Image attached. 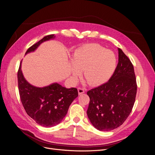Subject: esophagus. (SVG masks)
Masks as SVG:
<instances>
[{"label": "esophagus", "mask_w": 155, "mask_h": 155, "mask_svg": "<svg viewBox=\"0 0 155 155\" xmlns=\"http://www.w3.org/2000/svg\"><path fill=\"white\" fill-rule=\"evenodd\" d=\"M78 90L79 94H83L84 93V89H83V88L78 87Z\"/></svg>", "instance_id": "esophagus-1"}]
</instances>
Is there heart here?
Here are the masks:
<instances>
[{"instance_id":"heart-1","label":"heart","mask_w":155,"mask_h":155,"mask_svg":"<svg viewBox=\"0 0 155 155\" xmlns=\"http://www.w3.org/2000/svg\"><path fill=\"white\" fill-rule=\"evenodd\" d=\"M72 78L76 80L82 71L86 83L93 86L105 83L112 78L117 66L114 51L106 50L97 43L86 44L76 49L72 54Z\"/></svg>"}]
</instances>
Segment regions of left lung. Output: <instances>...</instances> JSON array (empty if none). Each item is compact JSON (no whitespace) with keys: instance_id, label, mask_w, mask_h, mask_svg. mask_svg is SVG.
<instances>
[{"instance_id":"8db88e82","label":"left lung","mask_w":155,"mask_h":155,"mask_svg":"<svg viewBox=\"0 0 155 155\" xmlns=\"http://www.w3.org/2000/svg\"><path fill=\"white\" fill-rule=\"evenodd\" d=\"M117 69L108 81L87 92V115L99 130L110 131L126 121L134 106L137 84L133 65L120 48Z\"/></svg>"}]
</instances>
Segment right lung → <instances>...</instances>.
<instances>
[{
    "label": "right lung",
    "instance_id": "add662e5",
    "mask_svg": "<svg viewBox=\"0 0 155 155\" xmlns=\"http://www.w3.org/2000/svg\"><path fill=\"white\" fill-rule=\"evenodd\" d=\"M55 38L47 35L29 47L26 52L34 51L44 41ZM19 93L27 114L43 127H50L59 124L68 111L71 103L78 96L75 87L66 88L57 83L38 87L29 84L21 71V62L18 72Z\"/></svg>",
    "mask_w": 155,
    "mask_h": 155
}]
</instances>
